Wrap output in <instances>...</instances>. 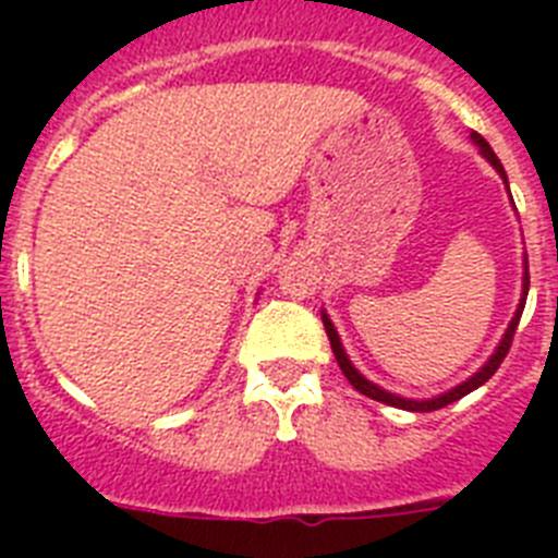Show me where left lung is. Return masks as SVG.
<instances>
[{"mask_svg": "<svg viewBox=\"0 0 558 558\" xmlns=\"http://www.w3.org/2000/svg\"><path fill=\"white\" fill-rule=\"evenodd\" d=\"M472 142H475V145H477V150H481L483 159L489 161V165L495 167L497 172H500L502 184L509 186V179H506V170H502L500 159H497V156H495V150H492V147H489V142L483 140L481 133H475V131H472ZM522 268H525V274H522V295H520V304H517V313H514V318H511L509 329H506V335H502V338H500V343H497V349H495V352H492V357L486 360V363H483V366L477 368L475 374H472V377H466V379H463V383H458V386L450 388V391L438 393V397H430V399H408V397H399V393L386 391V388H379L377 383L366 379V377H363V374L357 372V368L352 366V360H349L347 349H343V343H340L338 329H335V324L329 322V315L322 310V322H324V327H327L329 343H332V352H335V360H338L340 372L347 374V379H349V383H352L354 388H357L360 393H366V397L377 399V402H386V405L402 408V411L427 413V411H438V408L450 405V402H458V399L466 397V393H470V391L481 388L483 383H486V379H489L492 374L497 372V368H500L502 357L509 354L511 338H514L517 324H520V315H522V310H525V299H529V254H525V263H522Z\"/></svg>", "mask_w": 558, "mask_h": 558, "instance_id": "8db88e82", "label": "left lung"}]
</instances>
